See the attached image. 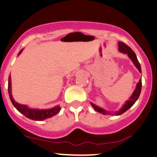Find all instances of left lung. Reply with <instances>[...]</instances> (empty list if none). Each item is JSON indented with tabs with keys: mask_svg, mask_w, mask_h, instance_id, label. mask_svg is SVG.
I'll use <instances>...</instances> for the list:
<instances>
[{
	"mask_svg": "<svg viewBox=\"0 0 157 157\" xmlns=\"http://www.w3.org/2000/svg\"><path fill=\"white\" fill-rule=\"evenodd\" d=\"M118 47H119L118 48L119 52H121V53L125 54V55H127L128 57H129V58H130V60L132 61L133 64L135 65V67L138 69V70H139V72H141V65H140L139 60H138L137 59V57H136L135 52L132 50V48H129L128 45H126L125 43H122V42H118ZM141 78H140L139 82H138L137 85H136V89L134 90V91H133L132 95H131V97H129L127 101H126L125 103L123 105L122 107H121L118 111H117V112H113V113L110 112L109 111H107L105 110V109H102V108L99 107V106L95 105V104L92 103V102H90V104H91L92 107L94 108V110L97 111V112L101 113V114H102L121 115V114H122L123 113L126 112L129 108L132 107V106L134 105L135 102H136V101H137V99H139L140 94H141Z\"/></svg>",
	"mask_w": 157,
	"mask_h": 157,
	"instance_id": "obj_1",
	"label": "left lung"
}]
</instances>
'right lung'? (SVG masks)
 <instances>
[{"instance_id":"1","label":"right lung","mask_w":157,"mask_h":157,"mask_svg":"<svg viewBox=\"0 0 157 157\" xmlns=\"http://www.w3.org/2000/svg\"><path fill=\"white\" fill-rule=\"evenodd\" d=\"M23 51L21 49L18 54L19 55ZM12 84H11V76L9 75V79H8V93H9L10 99L12 103L14 105V107L20 113L25 115L28 118L33 120V121H43V120L49 118V117H53L56 115L58 113L60 112V107L58 105L55 107L51 108L48 109H32L27 105H22V104L18 103L17 102L14 100L13 95H12Z\"/></svg>"}]
</instances>
